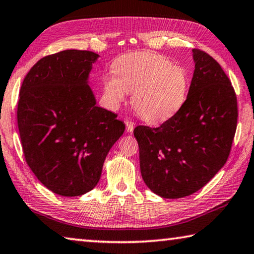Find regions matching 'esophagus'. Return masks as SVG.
<instances>
[{
	"instance_id": "1",
	"label": "esophagus",
	"mask_w": 254,
	"mask_h": 254,
	"mask_svg": "<svg viewBox=\"0 0 254 254\" xmlns=\"http://www.w3.org/2000/svg\"><path fill=\"white\" fill-rule=\"evenodd\" d=\"M126 127H127V132H132V131H133V128H134V124H133V122H132V121L126 120Z\"/></svg>"
}]
</instances>
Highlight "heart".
<instances>
[{
    "instance_id": "obj_1",
    "label": "heart",
    "mask_w": 254,
    "mask_h": 254,
    "mask_svg": "<svg viewBox=\"0 0 254 254\" xmlns=\"http://www.w3.org/2000/svg\"><path fill=\"white\" fill-rule=\"evenodd\" d=\"M114 75L103 80L104 95L112 110L132 94V107L150 123L171 119L187 99L189 75L184 67L151 52L120 58L113 66Z\"/></svg>"
}]
</instances>
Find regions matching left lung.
Instances as JSON below:
<instances>
[{"label": "left lung", "mask_w": 254, "mask_h": 254, "mask_svg": "<svg viewBox=\"0 0 254 254\" xmlns=\"http://www.w3.org/2000/svg\"><path fill=\"white\" fill-rule=\"evenodd\" d=\"M192 53L194 72L183 106L160 127L133 131L144 183L166 199L190 195L214 178L236 131L237 100L228 76L206 52Z\"/></svg>", "instance_id": "1"}]
</instances>
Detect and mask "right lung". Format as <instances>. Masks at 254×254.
Masks as SVG:
<instances>
[{
    "label": "right lung",
    "mask_w": 254,
    "mask_h": 254,
    "mask_svg": "<svg viewBox=\"0 0 254 254\" xmlns=\"http://www.w3.org/2000/svg\"><path fill=\"white\" fill-rule=\"evenodd\" d=\"M98 54L66 50L45 56L23 79L18 127L26 162L59 195L92 190L105 158L126 126L96 105L88 78Z\"/></svg>",
    "instance_id": "1"
}]
</instances>
